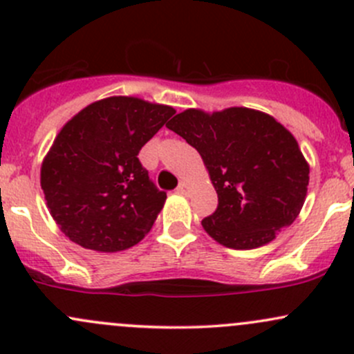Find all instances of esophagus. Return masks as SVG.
Masks as SVG:
<instances>
[{
    "label": "esophagus",
    "mask_w": 354,
    "mask_h": 354,
    "mask_svg": "<svg viewBox=\"0 0 354 354\" xmlns=\"http://www.w3.org/2000/svg\"><path fill=\"white\" fill-rule=\"evenodd\" d=\"M189 191H191V187H189L187 182H180L177 187V192L178 194H189Z\"/></svg>",
    "instance_id": "1"
}]
</instances>
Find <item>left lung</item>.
I'll return each instance as SVG.
<instances>
[{"label":"left lung","instance_id":"obj_1","mask_svg":"<svg viewBox=\"0 0 354 354\" xmlns=\"http://www.w3.org/2000/svg\"><path fill=\"white\" fill-rule=\"evenodd\" d=\"M201 155L218 207L201 221L228 249H257L297 220L305 203L308 163L293 134L247 107L187 109L167 124Z\"/></svg>","mask_w":354,"mask_h":354}]
</instances>
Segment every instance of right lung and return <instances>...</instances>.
<instances>
[{"label": "right lung", "mask_w": 354, "mask_h": 354, "mask_svg": "<svg viewBox=\"0 0 354 354\" xmlns=\"http://www.w3.org/2000/svg\"><path fill=\"white\" fill-rule=\"evenodd\" d=\"M174 114L169 105L109 97L64 124L42 162L41 185L71 242L118 252L151 230L167 194L150 180L138 153Z\"/></svg>", "instance_id": "obj_1"}]
</instances>
